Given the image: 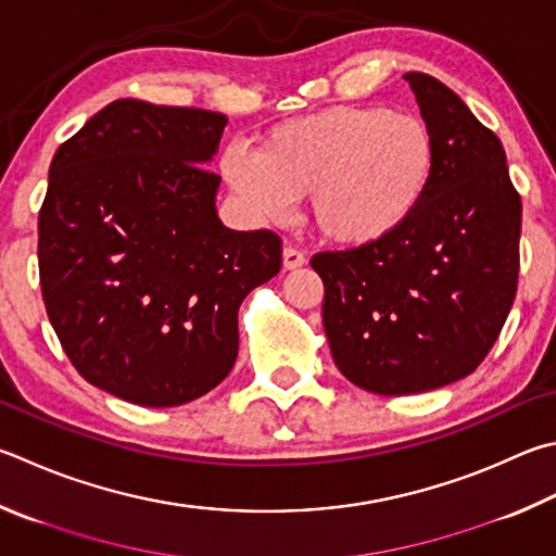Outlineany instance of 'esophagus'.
<instances>
[{
	"mask_svg": "<svg viewBox=\"0 0 556 556\" xmlns=\"http://www.w3.org/2000/svg\"><path fill=\"white\" fill-rule=\"evenodd\" d=\"M304 265H306L304 252L287 245L285 248V269H296V267H304Z\"/></svg>",
	"mask_w": 556,
	"mask_h": 556,
	"instance_id": "1",
	"label": "esophagus"
}]
</instances>
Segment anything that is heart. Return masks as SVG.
I'll use <instances>...</instances> for the list:
<instances>
[{
	"mask_svg": "<svg viewBox=\"0 0 556 556\" xmlns=\"http://www.w3.org/2000/svg\"><path fill=\"white\" fill-rule=\"evenodd\" d=\"M220 175L265 220L308 197L318 233L338 245H371L416 216L435 175V138L420 118L381 104L332 106L271 128L257 153L228 146Z\"/></svg>",
	"mask_w": 556,
	"mask_h": 556,
	"instance_id": "obj_1",
	"label": "heart"
}]
</instances>
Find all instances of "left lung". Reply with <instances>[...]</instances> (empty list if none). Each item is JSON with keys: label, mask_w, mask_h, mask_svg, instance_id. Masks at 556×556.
Wrapping results in <instances>:
<instances>
[{"label": "left lung", "mask_w": 556, "mask_h": 556, "mask_svg": "<svg viewBox=\"0 0 556 556\" xmlns=\"http://www.w3.org/2000/svg\"><path fill=\"white\" fill-rule=\"evenodd\" d=\"M435 138V175L406 226L311 257L338 369L379 396L471 375L498 340L520 271L522 204L498 136L426 73H406Z\"/></svg>", "instance_id": "left-lung-1"}]
</instances>
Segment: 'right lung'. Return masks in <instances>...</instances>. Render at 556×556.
I'll return each instance as SVG.
<instances>
[{"label":"right lung","instance_id":"add662e5","mask_svg":"<svg viewBox=\"0 0 556 556\" xmlns=\"http://www.w3.org/2000/svg\"><path fill=\"white\" fill-rule=\"evenodd\" d=\"M224 114L118 99L55 150L38 214L50 326L89 383L181 406L238 357V308L281 269L275 230H230L204 165Z\"/></svg>","mask_w":556,"mask_h":556}]
</instances>
